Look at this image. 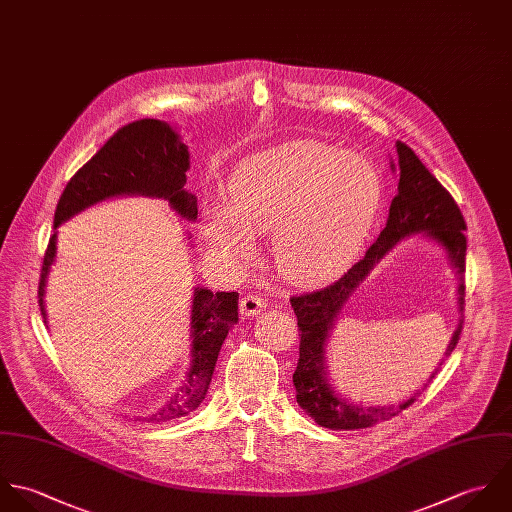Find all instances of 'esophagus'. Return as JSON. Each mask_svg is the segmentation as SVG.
<instances>
[{"label":"esophagus","instance_id":"34e87169","mask_svg":"<svg viewBox=\"0 0 512 512\" xmlns=\"http://www.w3.org/2000/svg\"><path fill=\"white\" fill-rule=\"evenodd\" d=\"M265 308V301L257 295H247L239 301V312L245 316H255Z\"/></svg>","mask_w":512,"mask_h":512}]
</instances>
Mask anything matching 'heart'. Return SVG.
Returning <instances> with one entry per match:
<instances>
[{"instance_id": "1", "label": "heart", "mask_w": 512, "mask_h": 512, "mask_svg": "<svg viewBox=\"0 0 512 512\" xmlns=\"http://www.w3.org/2000/svg\"><path fill=\"white\" fill-rule=\"evenodd\" d=\"M227 204L207 205L215 245L251 257V235H273L279 275L295 285L338 277L356 257L382 205L376 166L318 140H293L237 166Z\"/></svg>"}]
</instances>
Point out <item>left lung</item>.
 <instances>
[{"mask_svg":"<svg viewBox=\"0 0 512 512\" xmlns=\"http://www.w3.org/2000/svg\"><path fill=\"white\" fill-rule=\"evenodd\" d=\"M398 164L390 162L392 170L400 172L398 194L390 205L388 223L378 235V239L370 245L366 255L352 265L338 281L332 285L291 297V307L297 314L299 330H301V346H299V364L293 374V384L297 388V402L307 411L308 415L322 427L328 429H364L378 421H388L394 415L409 408L421 390L402 402L392 406H360L350 404L342 396L334 392L326 378V340L334 330V322L348 301V297L356 291V287L368 277L374 265L402 239L415 233H425L429 239L439 243L457 277H459V310L463 312L465 305V255H467V237H465V219L461 209L451 198V194L437 182V178L421 164L415 152L404 142H396ZM463 330V316L451 336V342L445 350V358L455 350L459 342V334ZM443 364V360H441ZM439 364V366H441ZM439 368L429 376L435 378ZM427 386V384H425Z\"/></svg>","mask_w":512,"mask_h":512,"instance_id":"1","label":"left lung"}]
</instances>
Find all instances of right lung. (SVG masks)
I'll use <instances>...</instances> for the list:
<instances>
[{
    "label": "right lung",
    "instance_id": "right-lung-1",
    "mask_svg": "<svg viewBox=\"0 0 512 512\" xmlns=\"http://www.w3.org/2000/svg\"><path fill=\"white\" fill-rule=\"evenodd\" d=\"M190 170L188 146L180 140L178 132L162 120L142 118L118 128L103 148L69 180L55 209L53 229L71 219L79 211L116 196H152L168 200L172 209L196 221L198 200L186 192V172ZM57 253V231L51 235L39 279V308L43 320L47 275ZM237 293H211L196 287L192 301V364L186 380L166 406L136 417L142 421H170L188 415L204 402L217 354L221 344L237 324Z\"/></svg>",
    "mask_w": 512,
    "mask_h": 512
}]
</instances>
